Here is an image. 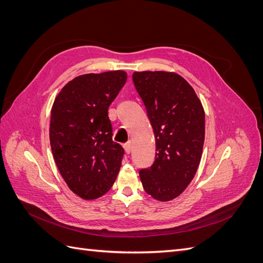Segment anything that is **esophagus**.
<instances>
[{
	"label": "esophagus",
	"instance_id": "esophagus-1",
	"mask_svg": "<svg viewBox=\"0 0 263 263\" xmlns=\"http://www.w3.org/2000/svg\"><path fill=\"white\" fill-rule=\"evenodd\" d=\"M124 149H125V153L127 155L130 154V151H132V142H127V144H125L124 145Z\"/></svg>",
	"mask_w": 263,
	"mask_h": 263
}]
</instances>
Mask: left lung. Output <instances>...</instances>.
<instances>
[{"label":"left lung","mask_w":263,"mask_h":263,"mask_svg":"<svg viewBox=\"0 0 263 263\" xmlns=\"http://www.w3.org/2000/svg\"><path fill=\"white\" fill-rule=\"evenodd\" d=\"M155 133L156 159L139 171L146 192L155 200L178 197L193 180L200 164L205 113L193 87L181 76L165 71L133 73Z\"/></svg>","instance_id":"8db88e82"}]
</instances>
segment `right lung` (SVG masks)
<instances>
[{
  "label": "right lung",
  "instance_id": "right-lung-1",
  "mask_svg": "<svg viewBox=\"0 0 263 263\" xmlns=\"http://www.w3.org/2000/svg\"><path fill=\"white\" fill-rule=\"evenodd\" d=\"M127 80L122 70L69 81L54 99L49 138L54 162L69 189L95 200L113 186L124 156L113 141L110 105Z\"/></svg>",
  "mask_w": 263,
  "mask_h": 263
}]
</instances>
